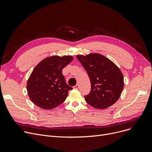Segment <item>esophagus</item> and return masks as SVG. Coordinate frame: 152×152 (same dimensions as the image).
I'll return each instance as SVG.
<instances>
[{"label": "esophagus", "instance_id": "34e87169", "mask_svg": "<svg viewBox=\"0 0 152 152\" xmlns=\"http://www.w3.org/2000/svg\"><path fill=\"white\" fill-rule=\"evenodd\" d=\"M79 84H76V86H75L73 87V88L77 89H79Z\"/></svg>", "mask_w": 152, "mask_h": 152}]
</instances>
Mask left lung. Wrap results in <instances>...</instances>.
Instances as JSON below:
<instances>
[{"mask_svg":"<svg viewBox=\"0 0 152 152\" xmlns=\"http://www.w3.org/2000/svg\"><path fill=\"white\" fill-rule=\"evenodd\" d=\"M89 75L90 93L84 96L91 106L105 109L114 104L124 88V77L121 70L110 60L99 53L76 56Z\"/></svg>","mask_w":152,"mask_h":152,"instance_id":"8db88e82","label":"left lung"}]
</instances>
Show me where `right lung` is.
I'll return each instance as SVG.
<instances>
[{
	"label": "right lung",
	"mask_w": 152,
	"mask_h": 152,
	"mask_svg": "<svg viewBox=\"0 0 152 152\" xmlns=\"http://www.w3.org/2000/svg\"><path fill=\"white\" fill-rule=\"evenodd\" d=\"M73 60L72 56L54 55L39 62L27 82V91L31 101L37 107L51 110L65 100L69 90L62 69Z\"/></svg>",
	"instance_id": "right-lung-1"
}]
</instances>
